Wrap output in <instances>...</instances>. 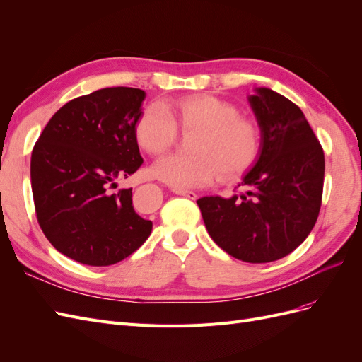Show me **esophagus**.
<instances>
[{"mask_svg": "<svg viewBox=\"0 0 362 362\" xmlns=\"http://www.w3.org/2000/svg\"><path fill=\"white\" fill-rule=\"evenodd\" d=\"M177 194L184 196V198H189L192 201H194L196 198H198V194H196L194 192H187V190H177Z\"/></svg>", "mask_w": 362, "mask_h": 362, "instance_id": "obj_1", "label": "esophagus"}]
</instances>
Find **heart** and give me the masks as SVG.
Returning <instances> with one entry per match:
<instances>
[{
    "instance_id": "heart-1",
    "label": "heart",
    "mask_w": 362,
    "mask_h": 362,
    "mask_svg": "<svg viewBox=\"0 0 362 362\" xmlns=\"http://www.w3.org/2000/svg\"><path fill=\"white\" fill-rule=\"evenodd\" d=\"M184 133L192 137L193 156L160 158L152 172L175 190H192L211 184L218 175L233 178L255 161L259 136L255 125L238 117V110L221 98L196 95L170 104L169 113L160 104H151L137 120L136 137L141 149L163 154Z\"/></svg>"
}]
</instances>
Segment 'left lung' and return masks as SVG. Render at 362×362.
Masks as SVG:
<instances>
[{
  "label": "left lung",
  "instance_id": "obj_1",
  "mask_svg": "<svg viewBox=\"0 0 362 362\" xmlns=\"http://www.w3.org/2000/svg\"><path fill=\"white\" fill-rule=\"evenodd\" d=\"M247 103L259 128V149L238 184L246 192L196 202L208 234L226 254L270 262L291 254L314 228L325 156L305 115L286 96L255 87Z\"/></svg>",
  "mask_w": 362,
  "mask_h": 362
}]
</instances>
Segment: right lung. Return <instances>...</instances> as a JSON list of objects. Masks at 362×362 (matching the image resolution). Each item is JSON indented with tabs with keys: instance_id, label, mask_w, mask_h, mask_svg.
<instances>
[{
	"instance_id": "obj_1",
	"label": "right lung",
	"mask_w": 362,
	"mask_h": 362,
	"mask_svg": "<svg viewBox=\"0 0 362 362\" xmlns=\"http://www.w3.org/2000/svg\"><path fill=\"white\" fill-rule=\"evenodd\" d=\"M145 90L107 87L64 104L31 152L37 222L60 254L86 266H112L146 242L152 222L117 187L141 164L136 125Z\"/></svg>"
}]
</instances>
